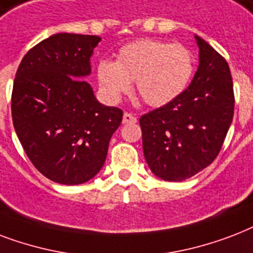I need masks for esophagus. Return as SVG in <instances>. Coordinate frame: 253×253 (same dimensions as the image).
Wrapping results in <instances>:
<instances>
[{
  "instance_id": "obj_1",
  "label": "esophagus",
  "mask_w": 253,
  "mask_h": 253,
  "mask_svg": "<svg viewBox=\"0 0 253 253\" xmlns=\"http://www.w3.org/2000/svg\"><path fill=\"white\" fill-rule=\"evenodd\" d=\"M134 123H137V117L133 116L132 113L125 112L123 116V124H134Z\"/></svg>"
}]
</instances>
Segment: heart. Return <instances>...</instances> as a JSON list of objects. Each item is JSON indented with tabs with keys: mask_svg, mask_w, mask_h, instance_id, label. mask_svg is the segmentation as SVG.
<instances>
[{
	"mask_svg": "<svg viewBox=\"0 0 253 253\" xmlns=\"http://www.w3.org/2000/svg\"><path fill=\"white\" fill-rule=\"evenodd\" d=\"M195 59L182 43L138 39L124 44L116 62L101 59L96 66L100 87L111 100L130 91L136 80L137 93L152 107H162L178 99L189 87Z\"/></svg>",
	"mask_w": 253,
	"mask_h": 253,
	"instance_id": "obj_1",
	"label": "heart"
}]
</instances>
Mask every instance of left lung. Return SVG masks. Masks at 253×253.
Wrapping results in <instances>:
<instances>
[{"label": "left lung", "instance_id": "left-lung-1", "mask_svg": "<svg viewBox=\"0 0 253 253\" xmlns=\"http://www.w3.org/2000/svg\"><path fill=\"white\" fill-rule=\"evenodd\" d=\"M199 66L193 82L170 104L140 119L142 148L157 177L181 182L210 165L234 117L235 96L226 59L195 35Z\"/></svg>", "mask_w": 253, "mask_h": 253}]
</instances>
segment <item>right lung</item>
Masks as SVG:
<instances>
[{
	"label": "right lung",
	"instance_id": "1",
	"mask_svg": "<svg viewBox=\"0 0 253 253\" xmlns=\"http://www.w3.org/2000/svg\"><path fill=\"white\" fill-rule=\"evenodd\" d=\"M97 35L59 33L23 56L11 93L17 136L38 171L62 185H80L103 168L123 111L96 100L91 74Z\"/></svg>",
	"mask_w": 253,
	"mask_h": 253
}]
</instances>
